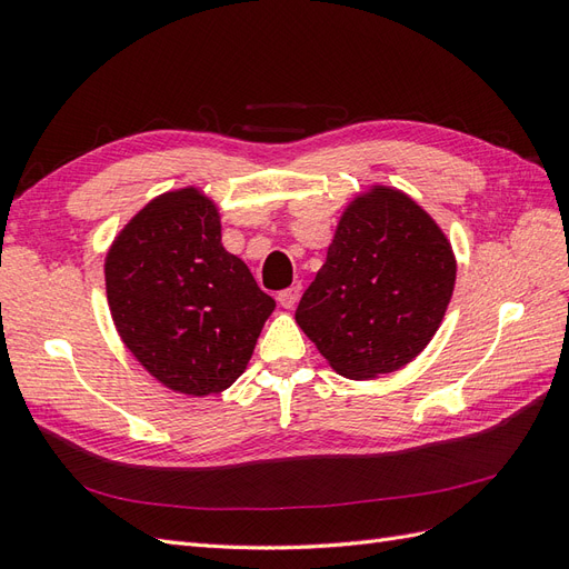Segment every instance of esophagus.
<instances>
[{
    "mask_svg": "<svg viewBox=\"0 0 569 569\" xmlns=\"http://www.w3.org/2000/svg\"><path fill=\"white\" fill-rule=\"evenodd\" d=\"M299 295H301V284H291V287H287V289L280 291L278 301H280V306H284V308H295L297 301H299Z\"/></svg>",
    "mask_w": 569,
    "mask_h": 569,
    "instance_id": "1",
    "label": "esophagus"
}]
</instances>
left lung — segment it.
Listing matches in <instances>:
<instances>
[{
    "instance_id": "left-lung-1",
    "label": "left lung",
    "mask_w": 569,
    "mask_h": 569,
    "mask_svg": "<svg viewBox=\"0 0 569 569\" xmlns=\"http://www.w3.org/2000/svg\"><path fill=\"white\" fill-rule=\"evenodd\" d=\"M453 284L456 258L437 222L399 189L372 187L343 211L297 322L339 375L372 380L427 347Z\"/></svg>"
}]
</instances>
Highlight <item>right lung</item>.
I'll return each instance as SVG.
<instances>
[{
  "mask_svg": "<svg viewBox=\"0 0 569 569\" xmlns=\"http://www.w3.org/2000/svg\"><path fill=\"white\" fill-rule=\"evenodd\" d=\"M104 274L130 353L189 396L228 389L274 311L242 258L220 244L216 203L194 187L149 201L113 239Z\"/></svg>",
  "mask_w": 569,
  "mask_h": 569,
  "instance_id": "1",
  "label": "right lung"
}]
</instances>
